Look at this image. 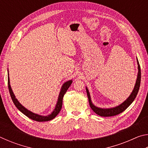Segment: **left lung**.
<instances>
[{
  "instance_id": "left-lung-1",
  "label": "left lung",
  "mask_w": 148,
  "mask_h": 148,
  "mask_svg": "<svg viewBox=\"0 0 148 148\" xmlns=\"http://www.w3.org/2000/svg\"><path fill=\"white\" fill-rule=\"evenodd\" d=\"M137 62H138V76L136 82V84H135L133 91H132V93L131 95L129 97V98L127 99L126 101H125L122 104H121L118 106H116L115 108H109V109H102L100 108L96 107L92 104L91 100V97H90V94L89 92L88 89L86 88V91L87 94V97L89 99V103L90 105V107L92 110L95 113H96L97 115H99L100 116L102 117H110V116H116V115H118L121 114V112L125 111L127 108H128L130 105L132 104V102L134 101V100L136 98V95L138 94V90L140 89V81H141V70H140V66L139 64V62L137 59Z\"/></svg>"
}]
</instances>
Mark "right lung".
Returning <instances> with one entry per match:
<instances>
[{"mask_svg": "<svg viewBox=\"0 0 148 148\" xmlns=\"http://www.w3.org/2000/svg\"><path fill=\"white\" fill-rule=\"evenodd\" d=\"M72 82V80H69V81L65 82V83L62 85V86L61 87V91H60V93L59 95L58 101H57L56 106L53 112H52L51 114L49 115V116H40V115H38V114L32 113V112H31V111H29L28 110L26 109L25 108L23 107L21 104L19 103L18 101L16 99V97H15L14 92L12 91L10 85L9 77H8V84L9 92H10V94L12 101H13L15 106L17 107V108L18 109L19 111H21L22 113L25 115L26 116L28 117L29 118L31 119L32 120H34V121H39V122L50 121V120L53 119L57 116V114L59 113L61 110L62 104V99H63L64 95L66 93L67 89H68L69 88V87L71 86Z\"/></svg>", "mask_w": 148, "mask_h": 148, "instance_id": "1", "label": "right lung"}]
</instances>
